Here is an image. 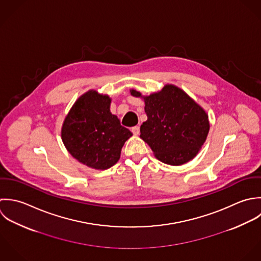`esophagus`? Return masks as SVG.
Masks as SVG:
<instances>
[{"instance_id":"34e87169","label":"esophagus","mask_w":261,"mask_h":261,"mask_svg":"<svg viewBox=\"0 0 261 261\" xmlns=\"http://www.w3.org/2000/svg\"><path fill=\"white\" fill-rule=\"evenodd\" d=\"M132 132L134 135H138L140 133V127L139 126H134L132 127Z\"/></svg>"}]
</instances>
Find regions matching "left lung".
<instances>
[{
	"label": "left lung",
	"mask_w": 261,
	"mask_h": 261,
	"mask_svg": "<svg viewBox=\"0 0 261 261\" xmlns=\"http://www.w3.org/2000/svg\"><path fill=\"white\" fill-rule=\"evenodd\" d=\"M131 95L141 96L135 90ZM143 99L147 121L140 127V137L155 156L170 165L184 164L196 156L208 135L206 112L172 85Z\"/></svg>",
	"instance_id": "left-lung-1"
}]
</instances>
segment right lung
<instances>
[{
  "label": "right lung",
  "instance_id": "right-lung-1",
  "mask_svg": "<svg viewBox=\"0 0 261 261\" xmlns=\"http://www.w3.org/2000/svg\"><path fill=\"white\" fill-rule=\"evenodd\" d=\"M111 99L90 91L72 106L61 130L68 152L80 162L107 169L120 158L125 141L132 136L110 112Z\"/></svg>",
  "mask_w": 261,
  "mask_h": 261
}]
</instances>
